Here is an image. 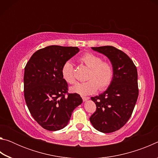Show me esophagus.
Returning a JSON list of instances; mask_svg holds the SVG:
<instances>
[{"instance_id": "esophagus-1", "label": "esophagus", "mask_w": 158, "mask_h": 158, "mask_svg": "<svg viewBox=\"0 0 158 158\" xmlns=\"http://www.w3.org/2000/svg\"><path fill=\"white\" fill-rule=\"evenodd\" d=\"M82 99H83V101L85 102V101H87L88 100H89L90 98H89V97H85V96H83Z\"/></svg>"}]
</instances>
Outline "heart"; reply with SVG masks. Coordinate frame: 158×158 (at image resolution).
Listing matches in <instances>:
<instances>
[{
    "label": "heart",
    "instance_id": "1",
    "mask_svg": "<svg viewBox=\"0 0 158 158\" xmlns=\"http://www.w3.org/2000/svg\"><path fill=\"white\" fill-rule=\"evenodd\" d=\"M79 61L90 68L87 76V81L79 83L71 88V91L85 95L95 93L99 89L104 90L107 89L113 79V68L106 61H102L100 56L92 53H86L79 57ZM64 80L69 84L75 83L73 64L67 61L61 69Z\"/></svg>",
    "mask_w": 158,
    "mask_h": 158
}]
</instances>
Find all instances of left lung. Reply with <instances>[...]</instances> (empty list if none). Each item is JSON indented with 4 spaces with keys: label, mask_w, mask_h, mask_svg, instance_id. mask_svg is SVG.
I'll return each mask as SVG.
<instances>
[{
    "label": "left lung",
    "mask_w": 158,
    "mask_h": 158,
    "mask_svg": "<svg viewBox=\"0 0 158 158\" xmlns=\"http://www.w3.org/2000/svg\"><path fill=\"white\" fill-rule=\"evenodd\" d=\"M91 48L110 60L113 79L105 92L91 98L97 109L90 116V121L94 128L101 132H113L124 126L137 102V69L126 53L114 47Z\"/></svg>",
    "instance_id": "8db88e82"
}]
</instances>
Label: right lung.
Listing matches in <instances>:
<instances>
[{"label": "right lung", "instance_id": "right-lung-1", "mask_svg": "<svg viewBox=\"0 0 158 158\" xmlns=\"http://www.w3.org/2000/svg\"><path fill=\"white\" fill-rule=\"evenodd\" d=\"M79 52L77 47L52 45L35 52L25 67L26 103L33 118L47 130L65 127L83 102L77 93L65 96L68 85L61 73L63 64Z\"/></svg>", "mask_w": 158, "mask_h": 158}]
</instances>
